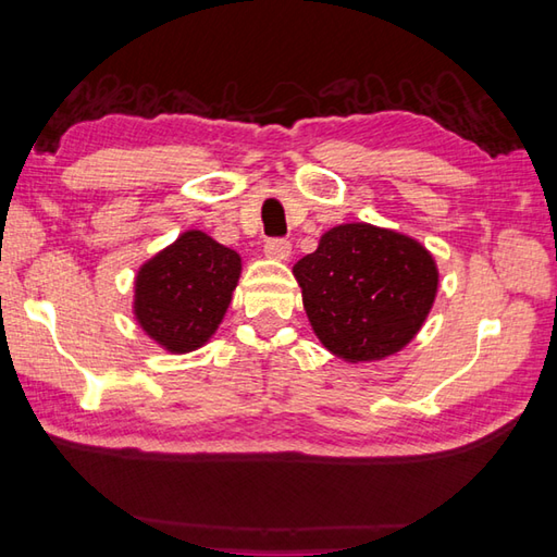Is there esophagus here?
Returning <instances> with one entry per match:
<instances>
[{
    "instance_id": "34e87169",
    "label": "esophagus",
    "mask_w": 557,
    "mask_h": 557,
    "mask_svg": "<svg viewBox=\"0 0 557 557\" xmlns=\"http://www.w3.org/2000/svg\"><path fill=\"white\" fill-rule=\"evenodd\" d=\"M265 256L272 260H289L292 244L287 238H272V242L265 244Z\"/></svg>"
}]
</instances>
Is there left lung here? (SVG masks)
<instances>
[{"mask_svg":"<svg viewBox=\"0 0 557 557\" xmlns=\"http://www.w3.org/2000/svg\"><path fill=\"white\" fill-rule=\"evenodd\" d=\"M292 272L315 337L352 364L400 352L428 321L440 287L428 248L367 222L329 228Z\"/></svg>","mask_w":557,"mask_h":557,"instance_id":"obj_1","label":"left lung"}]
</instances>
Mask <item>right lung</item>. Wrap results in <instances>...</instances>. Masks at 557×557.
Returning a JSON list of instances; mask_svg holds the SVG:
<instances>
[{
	"label": "right lung",
	"instance_id": "obj_1",
	"mask_svg": "<svg viewBox=\"0 0 557 557\" xmlns=\"http://www.w3.org/2000/svg\"><path fill=\"white\" fill-rule=\"evenodd\" d=\"M238 277L236 250L188 228L137 270L133 313L166 352H193L220 329Z\"/></svg>",
	"mask_w": 557,
	"mask_h": 557
}]
</instances>
